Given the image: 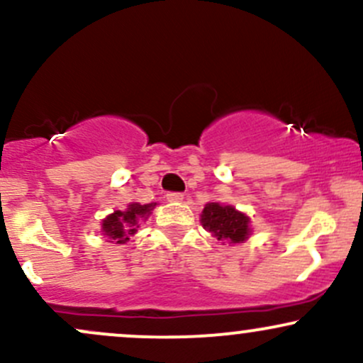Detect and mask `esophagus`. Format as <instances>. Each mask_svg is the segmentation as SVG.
Returning <instances> with one entry per match:
<instances>
[{
  "instance_id": "1",
  "label": "esophagus",
  "mask_w": 363,
  "mask_h": 363,
  "mask_svg": "<svg viewBox=\"0 0 363 363\" xmlns=\"http://www.w3.org/2000/svg\"><path fill=\"white\" fill-rule=\"evenodd\" d=\"M165 198H167V201H170V203H179V201H182V199H184V194H182V193H167V194H165Z\"/></svg>"
}]
</instances>
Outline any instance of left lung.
<instances>
[{
    "label": "left lung",
    "instance_id": "8db88e82",
    "mask_svg": "<svg viewBox=\"0 0 363 363\" xmlns=\"http://www.w3.org/2000/svg\"><path fill=\"white\" fill-rule=\"evenodd\" d=\"M201 225L222 244H242L252 234L251 218L232 205L206 203L201 211Z\"/></svg>",
    "mask_w": 363,
    "mask_h": 363
}]
</instances>
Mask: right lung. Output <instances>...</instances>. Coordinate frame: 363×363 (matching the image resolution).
<instances>
[{"label": "right lung", "mask_w": 363, "mask_h": 363, "mask_svg": "<svg viewBox=\"0 0 363 363\" xmlns=\"http://www.w3.org/2000/svg\"><path fill=\"white\" fill-rule=\"evenodd\" d=\"M157 203H129L124 211L116 210L114 213L107 215L102 220L101 232L106 237L107 242L112 244H126L131 240V237L138 232L141 222H147L148 216L152 215L153 208Z\"/></svg>", "instance_id": "add662e5"}]
</instances>
